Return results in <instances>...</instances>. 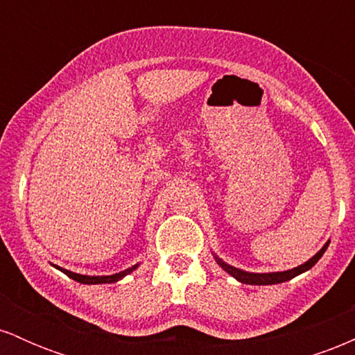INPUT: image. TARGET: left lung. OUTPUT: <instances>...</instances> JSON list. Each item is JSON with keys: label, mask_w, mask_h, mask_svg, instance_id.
<instances>
[{"label": "left lung", "mask_w": 355, "mask_h": 355, "mask_svg": "<svg viewBox=\"0 0 355 355\" xmlns=\"http://www.w3.org/2000/svg\"><path fill=\"white\" fill-rule=\"evenodd\" d=\"M327 242L324 247L320 248L319 252H317L315 255L312 257L311 260H307V262L302 263V266L292 268V270H285V272H270V274H252V272H245V270H240V268H235L229 266V263H225L223 260H220L217 255H215V259H217V263L220 267L223 268L225 272H229L232 277H235V279L239 280V282L242 284H248V285H272V284H282V282H287V280L294 279V277L300 275L302 272H307L309 268H312L315 266L317 262H319V259L322 255H324V252L327 250L329 247Z\"/></svg>", "instance_id": "1"}]
</instances>
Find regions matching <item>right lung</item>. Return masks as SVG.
<instances>
[{"instance_id": "right-lung-1", "label": "right lung", "mask_w": 355, "mask_h": 355, "mask_svg": "<svg viewBox=\"0 0 355 355\" xmlns=\"http://www.w3.org/2000/svg\"><path fill=\"white\" fill-rule=\"evenodd\" d=\"M137 267H138V263H137V266L126 268V270H123V272H118V274H113V275H80V274H75V272L64 270V268H61V267H56V268L63 272V274H67L68 277H70V279L76 280V282L89 285V284H113V282H118V280L123 279L125 275L132 274V272L135 270Z\"/></svg>"}]
</instances>
